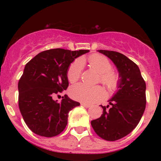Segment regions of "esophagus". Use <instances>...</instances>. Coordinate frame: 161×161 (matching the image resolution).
<instances>
[{"label": "esophagus", "instance_id": "obj_1", "mask_svg": "<svg viewBox=\"0 0 161 161\" xmlns=\"http://www.w3.org/2000/svg\"><path fill=\"white\" fill-rule=\"evenodd\" d=\"M81 105L84 107V108H90V107H91V105H90V104H85V103H82V104H81Z\"/></svg>", "mask_w": 161, "mask_h": 161}]
</instances>
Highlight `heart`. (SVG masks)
Listing matches in <instances>:
<instances>
[{"mask_svg":"<svg viewBox=\"0 0 161 161\" xmlns=\"http://www.w3.org/2000/svg\"><path fill=\"white\" fill-rule=\"evenodd\" d=\"M90 66L100 73V82L113 92L118 88L120 82L119 73L112 69V64L107 57L100 53H94L88 57ZM83 60L78 58L71 63L66 73L69 82L74 83L79 80L82 75ZM70 96L76 101L87 104H93L101 101L106 95V92L101 86H88L79 83L72 86L69 89Z\"/></svg>","mask_w":161,"mask_h":161,"instance_id":"heart-1","label":"heart"}]
</instances>
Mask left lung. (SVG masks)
Masks as SVG:
<instances>
[{
    "label": "left lung",
    "mask_w": 161,
    "mask_h": 161,
    "mask_svg": "<svg viewBox=\"0 0 161 161\" xmlns=\"http://www.w3.org/2000/svg\"><path fill=\"white\" fill-rule=\"evenodd\" d=\"M98 51L114 63L120 82L119 90L109 100L110 105H101L103 114L91 124L99 137L116 141L130 133L139 123L145 110L146 84L138 66L123 53L107 50Z\"/></svg>",
    "instance_id": "left-lung-1"
}]
</instances>
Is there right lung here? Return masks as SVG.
Masks as SVG:
<instances>
[{
  "label": "right lung",
  "mask_w": 161,
  "mask_h": 161,
  "mask_svg": "<svg viewBox=\"0 0 161 161\" xmlns=\"http://www.w3.org/2000/svg\"><path fill=\"white\" fill-rule=\"evenodd\" d=\"M88 51L50 49L25 64L18 83V102L25 124L34 133L53 137L66 128L69 112L80 104L66 95L60 103L53 98L68 88L66 73L69 64Z\"/></svg>",
  "instance_id": "obj_1"
}]
</instances>
